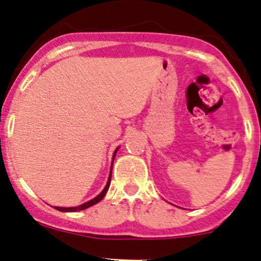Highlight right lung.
Returning a JSON list of instances; mask_svg holds the SVG:
<instances>
[{
  "label": "right lung",
  "instance_id": "right-lung-1",
  "mask_svg": "<svg viewBox=\"0 0 261 261\" xmlns=\"http://www.w3.org/2000/svg\"><path fill=\"white\" fill-rule=\"evenodd\" d=\"M117 150H119V149L115 150V152H114V159H115V155H116ZM114 159H112V163H114ZM111 170H112V166H111ZM110 181H111V172H110V176H109L108 184H106L105 189H103V190L101 191V193L98 194V195L96 196L95 199H92V200H90V201L85 202V204L80 205V206H76V207H57V206H56V207H55V209H57V210H60V211H79V210L87 209V207H90V206H92V205L97 204V202H98V201H101V200L103 199V196H105L106 191H108V189H109V186H110Z\"/></svg>",
  "mask_w": 261,
  "mask_h": 261
}]
</instances>
